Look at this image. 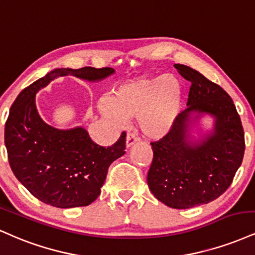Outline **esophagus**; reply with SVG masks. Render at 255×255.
Returning a JSON list of instances; mask_svg holds the SVG:
<instances>
[{
  "label": "esophagus",
  "instance_id": "obj_1",
  "mask_svg": "<svg viewBox=\"0 0 255 255\" xmlns=\"http://www.w3.org/2000/svg\"><path fill=\"white\" fill-rule=\"evenodd\" d=\"M136 142H138V137H137L133 132H128L127 136V148L132 146Z\"/></svg>",
  "mask_w": 255,
  "mask_h": 255
}]
</instances>
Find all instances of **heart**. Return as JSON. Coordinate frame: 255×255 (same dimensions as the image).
<instances>
[{
  "mask_svg": "<svg viewBox=\"0 0 255 255\" xmlns=\"http://www.w3.org/2000/svg\"><path fill=\"white\" fill-rule=\"evenodd\" d=\"M182 89L170 75L139 77L116 89L111 99H100L98 109L117 127L128 118L138 117L139 128L145 136L160 139L174 128L180 115Z\"/></svg>",
  "mask_w": 255,
  "mask_h": 255,
  "instance_id": "b5f03b06",
  "label": "heart"
}]
</instances>
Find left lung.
I'll list each match as a JSON object with an SVG mask.
<instances>
[{
    "instance_id": "1",
    "label": "left lung",
    "mask_w": 255,
    "mask_h": 255,
    "mask_svg": "<svg viewBox=\"0 0 255 255\" xmlns=\"http://www.w3.org/2000/svg\"><path fill=\"white\" fill-rule=\"evenodd\" d=\"M190 81L187 109L179 115L174 128L152 142V162L148 186L155 198L173 209L208 204L227 191L245 154V133L232 98L187 65L175 64ZM204 115L214 118L208 134L196 139L194 124Z\"/></svg>"
}]
</instances>
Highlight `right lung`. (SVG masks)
I'll return each instance as SVG.
<instances>
[{
	"mask_svg": "<svg viewBox=\"0 0 255 255\" xmlns=\"http://www.w3.org/2000/svg\"><path fill=\"white\" fill-rule=\"evenodd\" d=\"M112 74V68L53 69L26 87L11 105L4 128L9 164L17 180L45 204L61 209L92 204L101 192L110 164L125 154L127 133L105 148L81 127H51L39 116L35 94L59 76L95 82Z\"/></svg>",
	"mask_w": 255,
	"mask_h": 255,
	"instance_id": "right-lung-1",
	"label": "right lung"
}]
</instances>
